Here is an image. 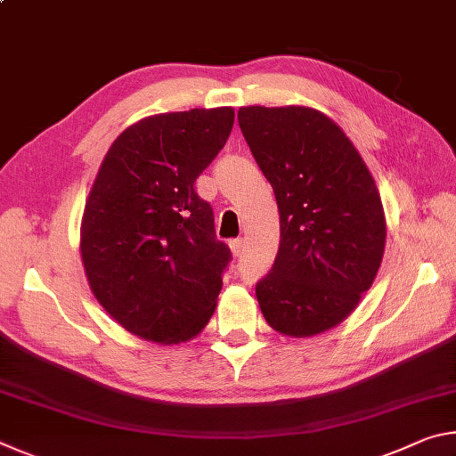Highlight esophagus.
Instances as JSON below:
<instances>
[{
	"label": "esophagus",
	"instance_id": "obj_1",
	"mask_svg": "<svg viewBox=\"0 0 456 456\" xmlns=\"http://www.w3.org/2000/svg\"><path fill=\"white\" fill-rule=\"evenodd\" d=\"M229 249H231V256H233V257H241V253H243L241 239H233V241L229 243Z\"/></svg>",
	"mask_w": 456,
	"mask_h": 456
}]
</instances>
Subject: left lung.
<instances>
[{
  "label": "left lung",
  "instance_id": "left-lung-1",
  "mask_svg": "<svg viewBox=\"0 0 456 456\" xmlns=\"http://www.w3.org/2000/svg\"><path fill=\"white\" fill-rule=\"evenodd\" d=\"M247 144L280 209V249L256 296L289 338L342 323L372 288L386 245L380 192L342 128L310 106H243Z\"/></svg>",
  "mask_w": 456,
  "mask_h": 456
}]
</instances>
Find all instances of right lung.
Returning <instances> with one entry per match:
<instances>
[{
	"instance_id": "obj_1",
	"label": "right lung",
	"mask_w": 456,
	"mask_h": 456,
	"mask_svg": "<svg viewBox=\"0 0 456 456\" xmlns=\"http://www.w3.org/2000/svg\"><path fill=\"white\" fill-rule=\"evenodd\" d=\"M231 106L146 117L122 130L92 183L80 225L84 273L98 304L146 342L197 338L217 307L231 259L195 192L225 146Z\"/></svg>"
}]
</instances>
